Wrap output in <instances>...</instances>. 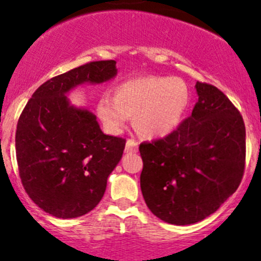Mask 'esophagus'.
<instances>
[{"label":"esophagus","mask_w":261,"mask_h":261,"mask_svg":"<svg viewBox=\"0 0 261 261\" xmlns=\"http://www.w3.org/2000/svg\"><path fill=\"white\" fill-rule=\"evenodd\" d=\"M136 150H138V142H136V140H134V139H127V142H126L125 152L135 153Z\"/></svg>","instance_id":"esophagus-1"}]
</instances>
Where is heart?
<instances>
[{
  "label": "heart",
  "instance_id": "1",
  "mask_svg": "<svg viewBox=\"0 0 261 261\" xmlns=\"http://www.w3.org/2000/svg\"><path fill=\"white\" fill-rule=\"evenodd\" d=\"M189 100L191 91L184 80L147 75L119 84L114 97L101 96L97 114L111 133H118L128 117H134V126L140 135L158 138L179 125Z\"/></svg>",
  "mask_w": 261,
  "mask_h": 261
}]
</instances>
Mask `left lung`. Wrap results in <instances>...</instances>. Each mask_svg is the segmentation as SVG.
Returning <instances> with one entry per match:
<instances>
[{
  "mask_svg": "<svg viewBox=\"0 0 261 261\" xmlns=\"http://www.w3.org/2000/svg\"><path fill=\"white\" fill-rule=\"evenodd\" d=\"M192 114L162 139L139 145L140 188L161 220L188 225L215 213L240 187L246 128L234 104L214 85L196 84Z\"/></svg>",
  "mask_w": 261,
  "mask_h": 261,
  "instance_id": "8db88e82",
  "label": "left lung"
}]
</instances>
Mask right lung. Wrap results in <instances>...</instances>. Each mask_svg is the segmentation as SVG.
<instances>
[{"instance_id": "right-lung-1", "label": "right lung", "mask_w": 261, "mask_h": 261, "mask_svg": "<svg viewBox=\"0 0 261 261\" xmlns=\"http://www.w3.org/2000/svg\"><path fill=\"white\" fill-rule=\"evenodd\" d=\"M116 73L114 60H99L55 75L33 92L19 117V176L32 201L50 215L73 219L96 207L122 157L126 139L103 134L91 112L70 107L65 96L77 85L100 84Z\"/></svg>"}]
</instances>
